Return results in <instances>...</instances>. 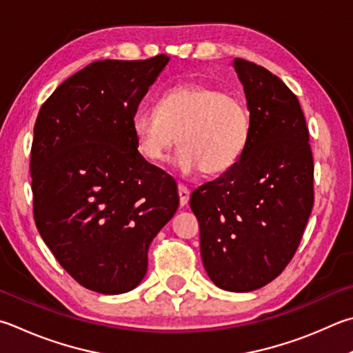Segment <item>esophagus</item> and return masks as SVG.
Returning a JSON list of instances; mask_svg holds the SVG:
<instances>
[{"label":"esophagus","instance_id":"esophagus-1","mask_svg":"<svg viewBox=\"0 0 353 353\" xmlns=\"http://www.w3.org/2000/svg\"><path fill=\"white\" fill-rule=\"evenodd\" d=\"M177 191H179V203H181V207H185L190 201V190L185 187V185L179 183Z\"/></svg>","mask_w":353,"mask_h":353}]
</instances>
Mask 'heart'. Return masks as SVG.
Returning <instances> with one entry per match:
<instances>
[{
	"label": "heart",
	"mask_w": 353,
	"mask_h": 353,
	"mask_svg": "<svg viewBox=\"0 0 353 353\" xmlns=\"http://www.w3.org/2000/svg\"><path fill=\"white\" fill-rule=\"evenodd\" d=\"M131 125L137 150L150 162H162L177 139L179 170L221 174L233 168L247 148L250 114L233 92L187 83L165 91L157 108H137Z\"/></svg>",
	"instance_id": "1"
}]
</instances>
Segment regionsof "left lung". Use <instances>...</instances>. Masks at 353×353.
<instances>
[{
  "instance_id": "8db88e82",
  "label": "left lung",
  "mask_w": 353,
  "mask_h": 353,
  "mask_svg": "<svg viewBox=\"0 0 353 353\" xmlns=\"http://www.w3.org/2000/svg\"><path fill=\"white\" fill-rule=\"evenodd\" d=\"M250 110L247 148L216 181L197 187L190 207L213 283L252 292L278 278L296 253L315 201L313 154L299 101L256 63L234 59Z\"/></svg>"
}]
</instances>
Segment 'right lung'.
<instances>
[{"mask_svg":"<svg viewBox=\"0 0 353 353\" xmlns=\"http://www.w3.org/2000/svg\"><path fill=\"white\" fill-rule=\"evenodd\" d=\"M168 60L94 61L38 112L30 150L35 225L59 264L89 290L137 287L151 241L179 207L176 181L140 154L131 125Z\"/></svg>","mask_w":353,"mask_h":353,"instance_id":"right-lung-1","label":"right lung"}]
</instances>
